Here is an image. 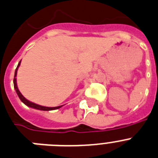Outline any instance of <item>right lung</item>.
Wrapping results in <instances>:
<instances>
[{"label": "right lung", "mask_w": 158, "mask_h": 158, "mask_svg": "<svg viewBox=\"0 0 158 158\" xmlns=\"http://www.w3.org/2000/svg\"><path fill=\"white\" fill-rule=\"evenodd\" d=\"M21 61L20 60V62L18 63V65H17V69L15 70V74H14V78H13V85H14V88L16 89V92H17V95H18L19 98L21 99V102H23L24 104H25L27 106H29L31 108H33V109H37V110H44V111H48V110H57L59 108H60L62 106H57V107H44V106H39V105H37V104H34L33 102H29L26 98H25L23 97L22 94H21V92L19 91L18 88H17V79H16V77H17V69H18L19 65L21 64Z\"/></svg>", "instance_id": "1"}]
</instances>
